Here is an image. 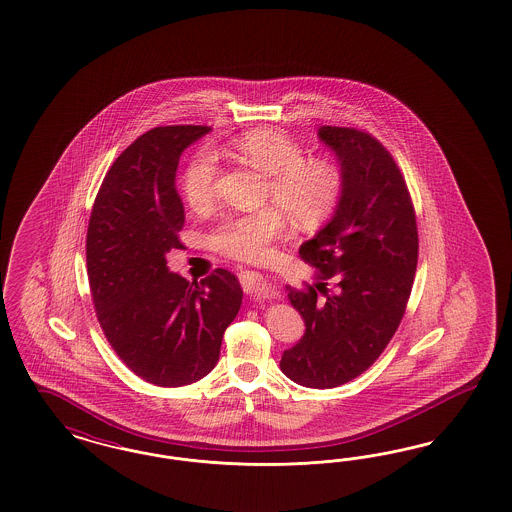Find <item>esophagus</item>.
I'll use <instances>...</instances> for the list:
<instances>
[{"mask_svg": "<svg viewBox=\"0 0 512 512\" xmlns=\"http://www.w3.org/2000/svg\"><path fill=\"white\" fill-rule=\"evenodd\" d=\"M239 279H241V284H243V290L248 292V294L258 292V290H264V275L258 273V271H243V273L239 275Z\"/></svg>", "mask_w": 512, "mask_h": 512, "instance_id": "obj_1", "label": "esophagus"}]
</instances>
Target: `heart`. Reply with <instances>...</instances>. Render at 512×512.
Here are the masks:
<instances>
[{"instance_id": "heart-1", "label": "heart", "mask_w": 512, "mask_h": 512, "mask_svg": "<svg viewBox=\"0 0 512 512\" xmlns=\"http://www.w3.org/2000/svg\"><path fill=\"white\" fill-rule=\"evenodd\" d=\"M229 153L267 174L265 197L277 205L252 212H226L209 231L212 250L258 260L286 231V214L300 228H313L340 205L343 172L326 157H303L302 144L281 129L260 127L237 136ZM218 161L210 150H199L182 174V193L193 210L209 209L216 197Z\"/></svg>"}]
</instances>
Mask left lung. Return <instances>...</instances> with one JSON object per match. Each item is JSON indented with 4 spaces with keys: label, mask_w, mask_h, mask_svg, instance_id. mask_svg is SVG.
Returning <instances> with one entry per match:
<instances>
[{
    "label": "left lung",
    "mask_w": 512,
    "mask_h": 512,
    "mask_svg": "<svg viewBox=\"0 0 512 512\" xmlns=\"http://www.w3.org/2000/svg\"><path fill=\"white\" fill-rule=\"evenodd\" d=\"M343 172L332 220L300 247L319 283L286 286L305 334L286 349V378L313 389L338 387L368 370L395 336L417 267V224L410 191L393 155L372 134L319 129Z\"/></svg>",
    "instance_id": "1"
}]
</instances>
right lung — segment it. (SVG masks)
I'll return each mask as SVG.
<instances>
[{"label": "right lung", "mask_w": 512, "mask_h": 512, "mask_svg": "<svg viewBox=\"0 0 512 512\" xmlns=\"http://www.w3.org/2000/svg\"><path fill=\"white\" fill-rule=\"evenodd\" d=\"M209 131L172 125L138 136L106 174L89 220L87 275L98 322L117 357L159 387L209 374L243 302L228 269L190 283L167 267L186 220L174 184L178 161Z\"/></svg>", "instance_id": "right-lung-1"}]
</instances>
